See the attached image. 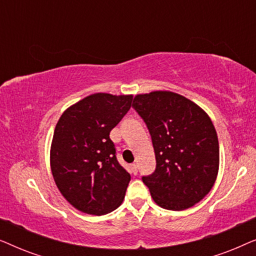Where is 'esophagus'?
<instances>
[{
    "mask_svg": "<svg viewBox=\"0 0 256 256\" xmlns=\"http://www.w3.org/2000/svg\"><path fill=\"white\" fill-rule=\"evenodd\" d=\"M130 170H132V174H138V166L136 164H132L130 166Z\"/></svg>",
    "mask_w": 256,
    "mask_h": 256,
    "instance_id": "34e87169",
    "label": "esophagus"
}]
</instances>
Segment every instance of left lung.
<instances>
[{
  "label": "left lung",
  "instance_id": "left-lung-1",
  "mask_svg": "<svg viewBox=\"0 0 256 256\" xmlns=\"http://www.w3.org/2000/svg\"><path fill=\"white\" fill-rule=\"evenodd\" d=\"M132 108L146 124L156 169L142 176L160 208L182 211L211 191L219 170V142L208 115L177 93L140 94Z\"/></svg>",
  "mask_w": 256,
  "mask_h": 256
}]
</instances>
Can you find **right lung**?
Returning <instances> with one entry per match:
<instances>
[{
	"instance_id": "add662e5",
	"label": "right lung",
	"mask_w": 256,
	"mask_h": 256,
	"mask_svg": "<svg viewBox=\"0 0 256 256\" xmlns=\"http://www.w3.org/2000/svg\"><path fill=\"white\" fill-rule=\"evenodd\" d=\"M132 96L96 93L68 108L54 128L51 170L76 210L107 214L122 204L130 174L118 163L110 132L130 110Z\"/></svg>"
}]
</instances>
